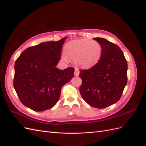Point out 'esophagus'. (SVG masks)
I'll use <instances>...</instances> for the list:
<instances>
[{
    "instance_id": "esophagus-1",
    "label": "esophagus",
    "mask_w": 146,
    "mask_h": 146,
    "mask_svg": "<svg viewBox=\"0 0 146 146\" xmlns=\"http://www.w3.org/2000/svg\"><path fill=\"white\" fill-rule=\"evenodd\" d=\"M79 74H80V72H79L78 70L76 69V70H75V72H74V76H78Z\"/></svg>"
}]
</instances>
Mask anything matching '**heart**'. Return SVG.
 <instances>
[{"instance_id":"heart-1","label":"heart","mask_w":146,"mask_h":146,"mask_svg":"<svg viewBox=\"0 0 146 146\" xmlns=\"http://www.w3.org/2000/svg\"><path fill=\"white\" fill-rule=\"evenodd\" d=\"M102 54L100 44L89 39H75L66 44L64 55L66 59L73 60L83 69H89L99 63Z\"/></svg>"}]
</instances>
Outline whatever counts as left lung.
<instances>
[{
  "label": "left lung",
  "instance_id": "left-lung-1",
  "mask_svg": "<svg viewBox=\"0 0 146 146\" xmlns=\"http://www.w3.org/2000/svg\"><path fill=\"white\" fill-rule=\"evenodd\" d=\"M102 48L99 63L88 69L80 70L82 80L80 92L87 104L104 108L120 99L127 83V62L121 49L102 38H96Z\"/></svg>",
  "mask_w": 146,
  "mask_h": 146
}]
</instances>
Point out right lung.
I'll return each instance as SVG.
<instances>
[{
  "mask_svg": "<svg viewBox=\"0 0 146 146\" xmlns=\"http://www.w3.org/2000/svg\"><path fill=\"white\" fill-rule=\"evenodd\" d=\"M66 38L30 47L16 61L13 86L22 104L33 111L54 107L61 88L74 76L73 68L60 70L55 67Z\"/></svg>",
  "mask_w": 146,
  "mask_h": 146,
  "instance_id": "1",
  "label": "right lung"
}]
</instances>
